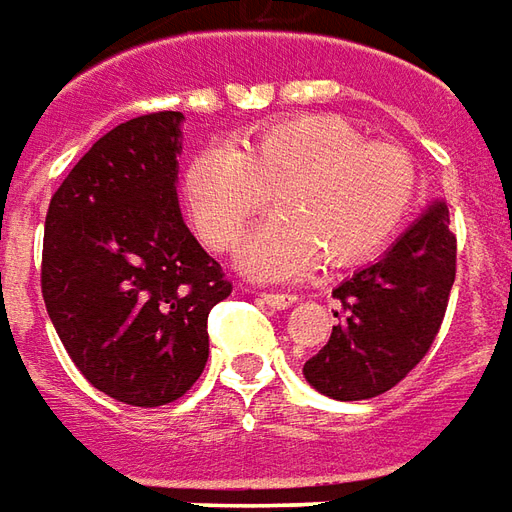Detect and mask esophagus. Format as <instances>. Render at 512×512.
<instances>
[{
	"label": "esophagus",
	"mask_w": 512,
	"mask_h": 512,
	"mask_svg": "<svg viewBox=\"0 0 512 512\" xmlns=\"http://www.w3.org/2000/svg\"><path fill=\"white\" fill-rule=\"evenodd\" d=\"M267 303V306H273V308H286V306H292L297 300V295H292V292H262L259 295Z\"/></svg>",
	"instance_id": "obj_1"
}]
</instances>
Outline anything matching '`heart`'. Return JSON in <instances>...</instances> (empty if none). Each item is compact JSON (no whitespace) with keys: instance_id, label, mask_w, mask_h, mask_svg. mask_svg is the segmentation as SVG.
<instances>
[{"instance_id":"b5f03b06","label":"heart","mask_w":512,"mask_h":512,"mask_svg":"<svg viewBox=\"0 0 512 512\" xmlns=\"http://www.w3.org/2000/svg\"><path fill=\"white\" fill-rule=\"evenodd\" d=\"M278 215L253 228L239 264L259 278H286L372 256L405 223L416 201V168L394 146L336 115H292L262 126L237 148L212 146L184 170V201L198 234L228 248L270 204Z\"/></svg>"}]
</instances>
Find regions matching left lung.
Masks as SVG:
<instances>
[{
  "label": "left lung",
  "instance_id": "1",
  "mask_svg": "<svg viewBox=\"0 0 512 512\" xmlns=\"http://www.w3.org/2000/svg\"><path fill=\"white\" fill-rule=\"evenodd\" d=\"M455 237L444 201L430 204L386 256L333 289L342 311L303 375L333 400H369L397 386L436 339L455 284Z\"/></svg>",
  "mask_w": 512,
  "mask_h": 512
}]
</instances>
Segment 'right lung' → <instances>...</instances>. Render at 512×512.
Masks as SVG:
<instances>
[{"label":"right lung","mask_w":512,"mask_h":512,"mask_svg":"<svg viewBox=\"0 0 512 512\" xmlns=\"http://www.w3.org/2000/svg\"><path fill=\"white\" fill-rule=\"evenodd\" d=\"M181 112L93 143L52 195L41 289L90 386L137 408L184 397L209 358V311L231 295L179 209Z\"/></svg>","instance_id":"add662e5"}]
</instances>
